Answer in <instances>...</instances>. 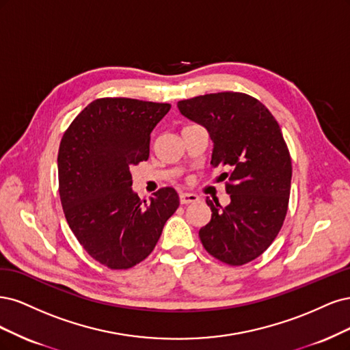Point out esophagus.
<instances>
[{
  "instance_id": "obj_1",
  "label": "esophagus",
  "mask_w": 350,
  "mask_h": 350,
  "mask_svg": "<svg viewBox=\"0 0 350 350\" xmlns=\"http://www.w3.org/2000/svg\"><path fill=\"white\" fill-rule=\"evenodd\" d=\"M199 200V196L195 193H180V204L187 205V204H195Z\"/></svg>"
}]
</instances>
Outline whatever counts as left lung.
I'll return each mask as SVG.
<instances>
[{
    "mask_svg": "<svg viewBox=\"0 0 350 350\" xmlns=\"http://www.w3.org/2000/svg\"><path fill=\"white\" fill-rule=\"evenodd\" d=\"M177 107L208 131L211 164L230 170L221 174L230 204L206 198L212 217L199 230L200 241L224 263H249L273 243L286 217L292 164L284 135L260 101L243 93L198 96Z\"/></svg>",
    "mask_w": 350,
    "mask_h": 350,
    "instance_id": "left-lung-1",
    "label": "left lung"
}]
</instances>
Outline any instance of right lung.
I'll return each mask as SVG.
<instances>
[{"instance_id":"1","label":"right lung","mask_w":350,"mask_h":350,"mask_svg":"<svg viewBox=\"0 0 350 350\" xmlns=\"http://www.w3.org/2000/svg\"><path fill=\"white\" fill-rule=\"evenodd\" d=\"M170 107L97 98L62 137L58 176L65 218L84 250L110 269H129L148 257L178 208L173 187L141 200L131 174L132 164L148 160L151 132Z\"/></svg>"}]
</instances>
